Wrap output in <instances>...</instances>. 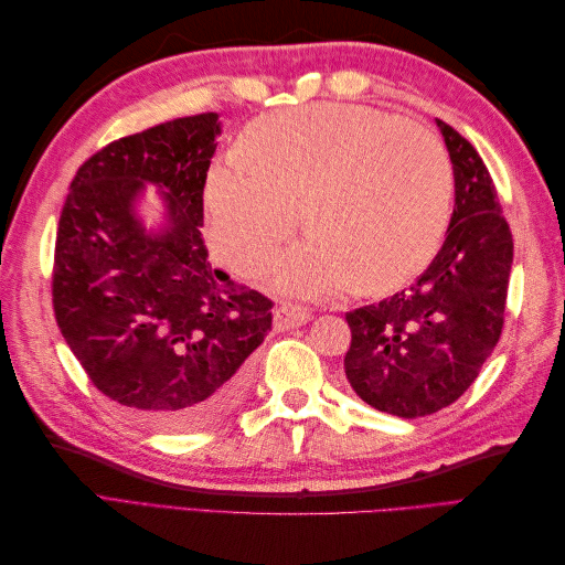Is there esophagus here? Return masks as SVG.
Here are the masks:
<instances>
[{
	"mask_svg": "<svg viewBox=\"0 0 565 565\" xmlns=\"http://www.w3.org/2000/svg\"><path fill=\"white\" fill-rule=\"evenodd\" d=\"M311 313L303 309L299 303H280L276 313H273V324H276V330H289V328H299V324L309 322Z\"/></svg>",
	"mask_w": 565,
	"mask_h": 565,
	"instance_id": "34e87169",
	"label": "esophagus"
}]
</instances>
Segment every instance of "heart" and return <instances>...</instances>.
Listing matches in <instances>:
<instances>
[{"label":"heart","mask_w":565,"mask_h":565,"mask_svg":"<svg viewBox=\"0 0 565 565\" xmlns=\"http://www.w3.org/2000/svg\"><path fill=\"white\" fill-rule=\"evenodd\" d=\"M241 162L204 179L207 235L218 259L256 278L299 226L276 280L297 295L391 292L440 247L450 218L452 169L436 134L349 104L264 115L245 131Z\"/></svg>","instance_id":"b5f03b06"}]
</instances>
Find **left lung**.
Segmentation results:
<instances>
[{
  "label": "left lung",
  "instance_id": "left-lung-1",
  "mask_svg": "<svg viewBox=\"0 0 565 565\" xmlns=\"http://www.w3.org/2000/svg\"><path fill=\"white\" fill-rule=\"evenodd\" d=\"M455 174L446 243L403 292L347 313L353 391L382 413L415 419L452 405L481 372L504 324L514 237L476 148L436 119Z\"/></svg>",
  "mask_w": 565,
  "mask_h": 565
}]
</instances>
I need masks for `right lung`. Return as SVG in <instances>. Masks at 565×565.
Returning <instances> with one entry per match:
<instances>
[{
	"instance_id": "add662e5",
	"label": "right lung",
	"mask_w": 565,
	"mask_h": 565,
	"mask_svg": "<svg viewBox=\"0 0 565 565\" xmlns=\"http://www.w3.org/2000/svg\"><path fill=\"white\" fill-rule=\"evenodd\" d=\"M216 113L125 136L84 162L65 198L51 273L54 316L92 384L146 426L193 431L243 396L273 301L212 268L200 233ZM168 226L132 216L142 183Z\"/></svg>"
}]
</instances>
